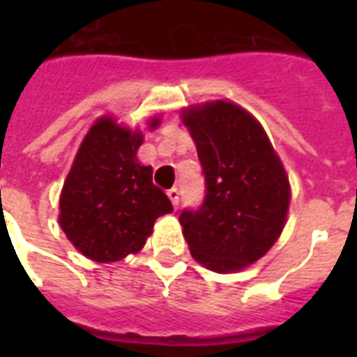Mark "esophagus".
Returning <instances> with one entry per match:
<instances>
[{
	"mask_svg": "<svg viewBox=\"0 0 357 357\" xmlns=\"http://www.w3.org/2000/svg\"><path fill=\"white\" fill-rule=\"evenodd\" d=\"M167 195H168V198H170V202H172V206L178 207V204H179V190L178 189H170L167 192Z\"/></svg>",
	"mask_w": 357,
	"mask_h": 357,
	"instance_id": "1",
	"label": "esophagus"
}]
</instances>
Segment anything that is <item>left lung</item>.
Instances as JSON below:
<instances>
[{
  "instance_id": "left-lung-1",
  "label": "left lung",
  "mask_w": 357,
  "mask_h": 357,
  "mask_svg": "<svg viewBox=\"0 0 357 357\" xmlns=\"http://www.w3.org/2000/svg\"><path fill=\"white\" fill-rule=\"evenodd\" d=\"M183 123L206 178L200 209L179 215L190 254L215 272L243 271L272 248L285 226V168L261 123L235 103L189 107Z\"/></svg>"
}]
</instances>
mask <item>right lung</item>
Segmentation results:
<instances>
[{"label":"right lung","mask_w":357,"mask_h":357,"mask_svg":"<svg viewBox=\"0 0 357 357\" xmlns=\"http://www.w3.org/2000/svg\"><path fill=\"white\" fill-rule=\"evenodd\" d=\"M159 126L151 119L150 129ZM142 133L111 116L86 133L59 200V224L81 254L111 263L144 246L159 217L172 213L168 196L151 181V167L137 161Z\"/></svg>","instance_id":"obj_1"}]
</instances>
